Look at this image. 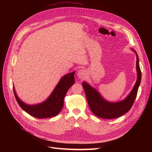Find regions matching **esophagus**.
Segmentation results:
<instances>
[{"label":"esophagus","mask_w":152,"mask_h":152,"mask_svg":"<svg viewBox=\"0 0 152 152\" xmlns=\"http://www.w3.org/2000/svg\"><path fill=\"white\" fill-rule=\"evenodd\" d=\"M77 76L80 79H84L86 76V72L83 70H80L77 72Z\"/></svg>","instance_id":"obj_1"}]
</instances>
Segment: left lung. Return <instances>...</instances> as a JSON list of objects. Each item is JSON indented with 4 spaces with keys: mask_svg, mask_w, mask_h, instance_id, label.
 Wrapping results in <instances>:
<instances>
[{
    "mask_svg": "<svg viewBox=\"0 0 152 152\" xmlns=\"http://www.w3.org/2000/svg\"><path fill=\"white\" fill-rule=\"evenodd\" d=\"M134 51L137 55V80L131 93L124 100L117 103L108 102L104 100L100 94L90 85L85 82H83L82 86L89 107L93 113L97 117L104 119L118 118L127 113L132 107L137 96L138 87L141 80L139 58L137 53L135 50Z\"/></svg>",
    "mask_w": 152,
    "mask_h": 152,
    "instance_id": "1",
    "label": "left lung"
}]
</instances>
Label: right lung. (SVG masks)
<instances>
[{"instance_id":"obj_1","label":"right lung","mask_w":152,"mask_h":152,"mask_svg":"<svg viewBox=\"0 0 152 152\" xmlns=\"http://www.w3.org/2000/svg\"><path fill=\"white\" fill-rule=\"evenodd\" d=\"M75 73L72 72L64 76L59 82L54 91L46 101L37 105H28L21 102L13 91L20 106L29 115L38 118H50L58 115L64 105V99L67 91L75 83Z\"/></svg>"}]
</instances>
